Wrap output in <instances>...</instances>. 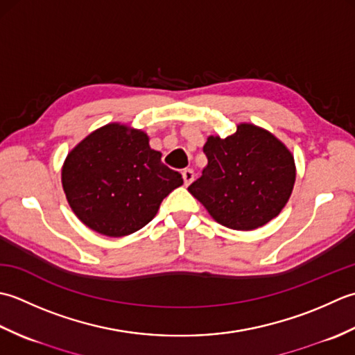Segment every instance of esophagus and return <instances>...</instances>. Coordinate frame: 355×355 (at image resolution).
Here are the masks:
<instances>
[{"label":"esophagus","mask_w":355,"mask_h":355,"mask_svg":"<svg viewBox=\"0 0 355 355\" xmlns=\"http://www.w3.org/2000/svg\"><path fill=\"white\" fill-rule=\"evenodd\" d=\"M182 178H184V184L188 187L194 180V171L191 168H185L182 171Z\"/></svg>","instance_id":"1"}]
</instances>
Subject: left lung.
<instances>
[{"label": "left lung", "mask_w": 355, "mask_h": 355, "mask_svg": "<svg viewBox=\"0 0 355 355\" xmlns=\"http://www.w3.org/2000/svg\"><path fill=\"white\" fill-rule=\"evenodd\" d=\"M208 164L188 187L220 225L251 231L277 218L291 196L295 162L291 151L268 130L237 124L227 137L208 136Z\"/></svg>", "instance_id": "8db88e82"}]
</instances>
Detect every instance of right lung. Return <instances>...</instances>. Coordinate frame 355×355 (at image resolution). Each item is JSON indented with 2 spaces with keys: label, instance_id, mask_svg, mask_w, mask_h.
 <instances>
[{
  "label": "right lung",
  "instance_id": "add662e5",
  "mask_svg": "<svg viewBox=\"0 0 355 355\" xmlns=\"http://www.w3.org/2000/svg\"><path fill=\"white\" fill-rule=\"evenodd\" d=\"M148 141L142 130L112 122L71 148L61 182L71 211L85 227L108 237L132 234L146 227L161 202L184 184Z\"/></svg>",
  "mask_w": 355,
  "mask_h": 355
}]
</instances>
